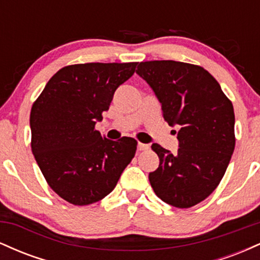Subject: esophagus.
<instances>
[{"label":"esophagus","mask_w":260,"mask_h":260,"mask_svg":"<svg viewBox=\"0 0 260 260\" xmlns=\"http://www.w3.org/2000/svg\"><path fill=\"white\" fill-rule=\"evenodd\" d=\"M138 149H139V150H148L149 144H144V143H138Z\"/></svg>","instance_id":"esophagus-1"}]
</instances>
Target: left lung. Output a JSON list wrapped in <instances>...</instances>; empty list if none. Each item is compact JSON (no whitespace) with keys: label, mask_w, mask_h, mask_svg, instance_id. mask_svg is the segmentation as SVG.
I'll return each instance as SVG.
<instances>
[{"label":"left lung","mask_w":260,"mask_h":260,"mask_svg":"<svg viewBox=\"0 0 260 260\" xmlns=\"http://www.w3.org/2000/svg\"><path fill=\"white\" fill-rule=\"evenodd\" d=\"M137 73L153 89L170 126H180L178 150L154 143L159 168L149 174L155 194L176 208H190L219 186L235 149V112L216 79L201 66L140 62ZM176 133V132H175Z\"/></svg>","instance_id":"8db88e82"}]
</instances>
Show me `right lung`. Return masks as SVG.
Instances as JSON below:
<instances>
[{"label": "right lung", "instance_id": "obj_1", "mask_svg": "<svg viewBox=\"0 0 260 260\" xmlns=\"http://www.w3.org/2000/svg\"><path fill=\"white\" fill-rule=\"evenodd\" d=\"M138 62L66 66L45 85L30 112L31 151L55 193L74 205L105 198L132 161L137 140L101 137L103 120L116 89Z\"/></svg>", "mask_w": 260, "mask_h": 260}]
</instances>
